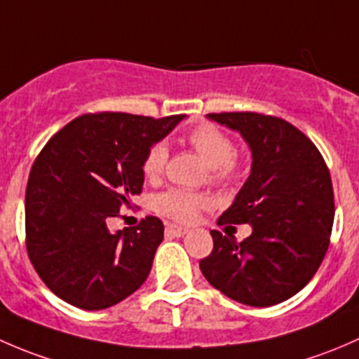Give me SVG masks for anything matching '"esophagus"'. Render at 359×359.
Returning a JSON list of instances; mask_svg holds the SVG:
<instances>
[{"mask_svg": "<svg viewBox=\"0 0 359 359\" xmlns=\"http://www.w3.org/2000/svg\"><path fill=\"white\" fill-rule=\"evenodd\" d=\"M165 233L171 235V236H183V235L188 233V228L176 226V224H169V226L165 228Z\"/></svg>", "mask_w": 359, "mask_h": 359, "instance_id": "esophagus-1", "label": "esophagus"}]
</instances>
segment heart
Returning <instances> with one entry per match:
<instances>
[{
    "label": "heart",
    "instance_id": "b5f03b06",
    "mask_svg": "<svg viewBox=\"0 0 359 359\" xmlns=\"http://www.w3.org/2000/svg\"><path fill=\"white\" fill-rule=\"evenodd\" d=\"M187 143L194 152L210 168V176L223 183H230L238 178L240 161L235 155V145L230 136L217 129L216 126L201 124L188 133ZM168 161V149L164 143H155L143 158V175L149 180H157L164 171ZM210 205V198L204 194L171 188L155 198V207L161 214L180 221L190 223L201 209Z\"/></svg>",
    "mask_w": 359,
    "mask_h": 359
}]
</instances>
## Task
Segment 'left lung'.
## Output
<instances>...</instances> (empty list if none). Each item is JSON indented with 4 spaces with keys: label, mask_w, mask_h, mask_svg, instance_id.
Masks as SVG:
<instances>
[{
    "label": "left lung",
    "mask_w": 359,
    "mask_h": 359,
    "mask_svg": "<svg viewBox=\"0 0 359 359\" xmlns=\"http://www.w3.org/2000/svg\"><path fill=\"white\" fill-rule=\"evenodd\" d=\"M238 131L252 154L250 175L217 224L247 223L243 242L212 230L202 275L233 301L268 308L308 285L334 224L330 172L315 143L295 126L256 112L207 114Z\"/></svg>",
    "instance_id": "8db88e82"
}]
</instances>
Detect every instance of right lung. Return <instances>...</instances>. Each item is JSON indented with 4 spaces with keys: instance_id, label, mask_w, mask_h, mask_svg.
Instances as JSON below:
<instances>
[{
    "instance_id": "right-lung-1",
    "label": "right lung",
    "mask_w": 359,
    "mask_h": 359,
    "mask_svg": "<svg viewBox=\"0 0 359 359\" xmlns=\"http://www.w3.org/2000/svg\"><path fill=\"white\" fill-rule=\"evenodd\" d=\"M184 116L84 114L34 161L25 190V243L46 287L76 308L98 311L138 290L152 269L164 224L109 230L143 188V158Z\"/></svg>"
}]
</instances>
